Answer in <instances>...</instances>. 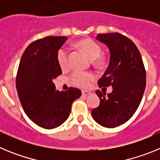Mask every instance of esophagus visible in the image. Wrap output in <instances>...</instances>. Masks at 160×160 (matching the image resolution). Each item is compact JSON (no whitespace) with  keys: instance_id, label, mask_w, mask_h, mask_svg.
I'll return each mask as SVG.
<instances>
[{"instance_id":"obj_1","label":"esophagus","mask_w":160,"mask_h":160,"mask_svg":"<svg viewBox=\"0 0 160 160\" xmlns=\"http://www.w3.org/2000/svg\"><path fill=\"white\" fill-rule=\"evenodd\" d=\"M82 94L83 95L87 96L89 95V94H91V92H90V91H88V90H82Z\"/></svg>"}]
</instances>
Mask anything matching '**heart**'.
<instances>
[{
    "mask_svg": "<svg viewBox=\"0 0 160 160\" xmlns=\"http://www.w3.org/2000/svg\"><path fill=\"white\" fill-rule=\"evenodd\" d=\"M76 46L80 49L90 60L94 61L97 66H101L104 62V58L101 57L102 49L98 43L92 39H84L78 42ZM69 51L66 48L62 47L58 50L57 61L59 66L62 70L69 68ZM70 82L72 85L79 88L87 89L96 79L94 73L90 72L74 71L70 76Z\"/></svg>",
    "mask_w": 160,
    "mask_h": 160,
    "instance_id": "b5f03b06",
    "label": "heart"
}]
</instances>
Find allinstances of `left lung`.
I'll return each mask as SVG.
<instances>
[{"label":"left lung","instance_id":"obj_1","mask_svg":"<svg viewBox=\"0 0 160 160\" xmlns=\"http://www.w3.org/2000/svg\"><path fill=\"white\" fill-rule=\"evenodd\" d=\"M96 39L106 44L111 57L108 67L98 80L99 87H110L112 92L96 90L99 106L91 111L93 118L108 128L125 123L140 104L146 87V70L135 43L118 32L98 34Z\"/></svg>","mask_w":160,"mask_h":160}]
</instances>
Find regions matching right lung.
<instances>
[{
	"mask_svg": "<svg viewBox=\"0 0 160 160\" xmlns=\"http://www.w3.org/2000/svg\"><path fill=\"white\" fill-rule=\"evenodd\" d=\"M66 37L50 36L29 45L22 54L16 78V87L27 116L41 128L53 129L69 118L73 101L81 90H55L53 80L62 73L57 61L58 50Z\"/></svg>",
	"mask_w": 160,
	"mask_h": 160,
	"instance_id": "obj_1",
	"label": "right lung"
}]
</instances>
